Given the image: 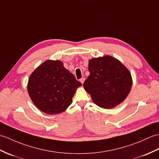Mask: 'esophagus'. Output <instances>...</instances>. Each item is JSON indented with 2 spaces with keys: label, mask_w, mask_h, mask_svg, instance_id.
Wrapping results in <instances>:
<instances>
[{
  "label": "esophagus",
  "mask_w": 159,
  "mask_h": 159,
  "mask_svg": "<svg viewBox=\"0 0 159 159\" xmlns=\"http://www.w3.org/2000/svg\"><path fill=\"white\" fill-rule=\"evenodd\" d=\"M80 83H81L83 84L84 81V78H82V79H80Z\"/></svg>",
  "instance_id": "obj_1"
}]
</instances>
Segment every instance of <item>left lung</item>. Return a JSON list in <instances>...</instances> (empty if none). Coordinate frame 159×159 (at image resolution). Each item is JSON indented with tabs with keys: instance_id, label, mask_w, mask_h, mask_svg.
I'll return each mask as SVG.
<instances>
[{
	"instance_id": "8db88e82",
	"label": "left lung",
	"mask_w": 159,
	"mask_h": 159,
	"mask_svg": "<svg viewBox=\"0 0 159 159\" xmlns=\"http://www.w3.org/2000/svg\"><path fill=\"white\" fill-rule=\"evenodd\" d=\"M89 76L83 83L95 104L112 108L125 100L130 92L132 78L127 68L111 56L93 58L89 61Z\"/></svg>"
}]
</instances>
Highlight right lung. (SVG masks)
<instances>
[{
	"label": "right lung",
	"instance_id": "right-lung-1",
	"mask_svg": "<svg viewBox=\"0 0 159 159\" xmlns=\"http://www.w3.org/2000/svg\"><path fill=\"white\" fill-rule=\"evenodd\" d=\"M81 84L61 61L47 60L31 74L28 91L40 110L56 114L64 112L72 104L76 89Z\"/></svg>",
	"mask_w": 159,
	"mask_h": 159
}]
</instances>
